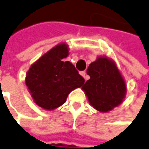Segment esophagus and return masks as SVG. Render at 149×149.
<instances>
[{"mask_svg": "<svg viewBox=\"0 0 149 149\" xmlns=\"http://www.w3.org/2000/svg\"><path fill=\"white\" fill-rule=\"evenodd\" d=\"M80 75H81V76H82V77H84V78L85 79V81H86V80L88 79V76H87L86 72H85L84 71V72H80Z\"/></svg>", "mask_w": 149, "mask_h": 149, "instance_id": "esophagus-1", "label": "esophagus"}]
</instances>
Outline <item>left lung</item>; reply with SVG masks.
<instances>
[{"label": "left lung", "mask_w": 149, "mask_h": 149, "mask_svg": "<svg viewBox=\"0 0 149 149\" xmlns=\"http://www.w3.org/2000/svg\"><path fill=\"white\" fill-rule=\"evenodd\" d=\"M90 78L82 87L89 104L101 113L119 106L126 95L125 81L116 63L107 56H99L87 69Z\"/></svg>", "instance_id": "left-lung-1"}]
</instances>
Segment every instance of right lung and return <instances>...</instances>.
I'll return each mask as SVG.
<instances>
[{"mask_svg":"<svg viewBox=\"0 0 149 149\" xmlns=\"http://www.w3.org/2000/svg\"><path fill=\"white\" fill-rule=\"evenodd\" d=\"M69 47L61 43L34 62L25 77V84L34 102L45 110H54L66 102L68 95L80 88L84 79L70 61Z\"/></svg>","mask_w":149,"mask_h":149,"instance_id":"right-lung-1","label":"right lung"}]
</instances>
